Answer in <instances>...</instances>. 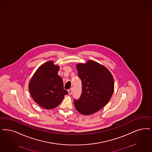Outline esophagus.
Listing matches in <instances>:
<instances>
[{
	"mask_svg": "<svg viewBox=\"0 0 152 152\" xmlns=\"http://www.w3.org/2000/svg\"><path fill=\"white\" fill-rule=\"evenodd\" d=\"M68 94H69V95H71V94H72V88H71V89H69L68 91Z\"/></svg>",
	"mask_w": 152,
	"mask_h": 152,
	"instance_id": "1",
	"label": "esophagus"
}]
</instances>
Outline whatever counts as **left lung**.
<instances>
[{
    "instance_id": "obj_1",
    "label": "left lung",
    "mask_w": 152,
    "mask_h": 152,
    "mask_svg": "<svg viewBox=\"0 0 152 152\" xmlns=\"http://www.w3.org/2000/svg\"><path fill=\"white\" fill-rule=\"evenodd\" d=\"M78 76L82 81V93L74 100L80 113L91 115L109 102L114 90V81L109 70L94 61L76 64Z\"/></svg>"
}]
</instances>
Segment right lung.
Masks as SVG:
<instances>
[{
  "mask_svg": "<svg viewBox=\"0 0 152 152\" xmlns=\"http://www.w3.org/2000/svg\"><path fill=\"white\" fill-rule=\"evenodd\" d=\"M60 67L49 61L37 69L29 83V90L35 102L45 109L58 106L68 92L64 89L58 72Z\"/></svg>",
  "mask_w": 152,
  "mask_h": 152,
  "instance_id": "add662e5",
  "label": "right lung"
}]
</instances>
